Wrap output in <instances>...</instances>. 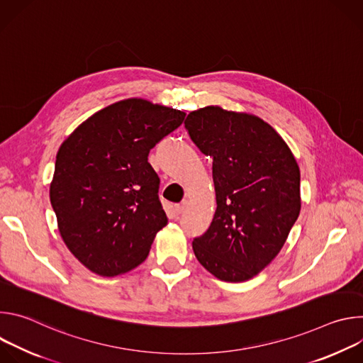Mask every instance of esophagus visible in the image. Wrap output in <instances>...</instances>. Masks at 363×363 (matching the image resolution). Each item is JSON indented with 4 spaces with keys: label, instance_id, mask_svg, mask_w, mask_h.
<instances>
[{
    "label": "esophagus",
    "instance_id": "esophagus-1",
    "mask_svg": "<svg viewBox=\"0 0 363 363\" xmlns=\"http://www.w3.org/2000/svg\"><path fill=\"white\" fill-rule=\"evenodd\" d=\"M185 208H186V201H182L181 203L175 205V213H177V214H181V213L185 211Z\"/></svg>",
    "mask_w": 363,
    "mask_h": 363
}]
</instances>
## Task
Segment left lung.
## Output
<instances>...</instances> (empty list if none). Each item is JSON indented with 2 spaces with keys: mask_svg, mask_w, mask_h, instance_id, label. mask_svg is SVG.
Segmentation results:
<instances>
[{
  "mask_svg": "<svg viewBox=\"0 0 363 363\" xmlns=\"http://www.w3.org/2000/svg\"><path fill=\"white\" fill-rule=\"evenodd\" d=\"M185 128L213 158L217 208L192 241L201 266L223 281L262 273L283 248L300 208V169L277 130L252 113L205 106Z\"/></svg>",
  "mask_w": 363,
  "mask_h": 363,
  "instance_id": "obj_1",
  "label": "left lung"
}]
</instances>
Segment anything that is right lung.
Returning a JSON list of instances; mask_svg holds the SVG:
<instances>
[{
  "instance_id": "obj_1",
  "label": "right lung",
  "mask_w": 363,
  "mask_h": 363,
  "mask_svg": "<svg viewBox=\"0 0 363 363\" xmlns=\"http://www.w3.org/2000/svg\"><path fill=\"white\" fill-rule=\"evenodd\" d=\"M184 119L182 111L129 97L93 113L62 143L50 201L65 244L91 273L136 269L168 224L147 155Z\"/></svg>"
}]
</instances>
